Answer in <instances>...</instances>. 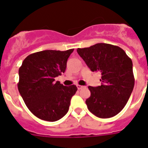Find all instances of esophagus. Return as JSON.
<instances>
[{"label": "esophagus", "instance_id": "obj_1", "mask_svg": "<svg viewBox=\"0 0 148 148\" xmlns=\"http://www.w3.org/2000/svg\"><path fill=\"white\" fill-rule=\"evenodd\" d=\"M84 86L78 85H78H77V88H78V90H82V88H84Z\"/></svg>", "mask_w": 148, "mask_h": 148}]
</instances>
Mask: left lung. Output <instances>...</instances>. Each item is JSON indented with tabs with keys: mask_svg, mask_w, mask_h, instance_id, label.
<instances>
[{
	"mask_svg": "<svg viewBox=\"0 0 148 148\" xmlns=\"http://www.w3.org/2000/svg\"><path fill=\"white\" fill-rule=\"evenodd\" d=\"M77 52L91 71L101 74V85L88 87V110L101 119L117 115L126 105L134 87L132 60L119 47L104 43L78 48Z\"/></svg>",
	"mask_w": 148,
	"mask_h": 148,
	"instance_id": "obj_1",
	"label": "left lung"
}]
</instances>
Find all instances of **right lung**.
Segmentation results:
<instances>
[{
    "instance_id": "add662e5",
    "label": "right lung",
    "mask_w": 148,
    "mask_h": 148,
    "mask_svg": "<svg viewBox=\"0 0 148 148\" xmlns=\"http://www.w3.org/2000/svg\"><path fill=\"white\" fill-rule=\"evenodd\" d=\"M74 49L44 50L32 53L19 68L18 91L28 109L44 121H56L66 114L75 85L66 87L55 78L65 72Z\"/></svg>"
}]
</instances>
